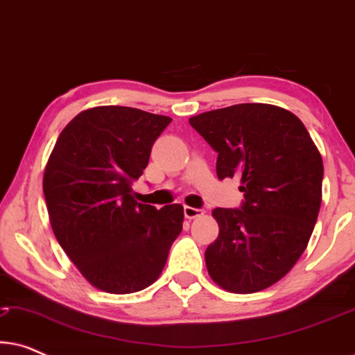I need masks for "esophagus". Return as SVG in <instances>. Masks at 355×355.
<instances>
[{
    "label": "esophagus",
    "instance_id": "obj_1",
    "mask_svg": "<svg viewBox=\"0 0 355 355\" xmlns=\"http://www.w3.org/2000/svg\"><path fill=\"white\" fill-rule=\"evenodd\" d=\"M203 211L202 208H193V207H184V216L187 218V220H193V218H198V216H202L203 215Z\"/></svg>",
    "mask_w": 355,
    "mask_h": 355
}]
</instances>
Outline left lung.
I'll return each mask as SVG.
<instances>
[{
    "instance_id": "left-lung-1",
    "label": "left lung",
    "mask_w": 355,
    "mask_h": 355,
    "mask_svg": "<svg viewBox=\"0 0 355 355\" xmlns=\"http://www.w3.org/2000/svg\"><path fill=\"white\" fill-rule=\"evenodd\" d=\"M189 123L218 153V178H239L244 192L241 208L211 213L220 234L205 250L208 275L234 294L270 288L289 273L313 232L322 155L302 121L275 105H232Z\"/></svg>"
}]
</instances>
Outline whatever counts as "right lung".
<instances>
[{"instance_id":"1","label":"right lung","mask_w":355,"mask_h":355,"mask_svg":"<svg viewBox=\"0 0 355 355\" xmlns=\"http://www.w3.org/2000/svg\"><path fill=\"white\" fill-rule=\"evenodd\" d=\"M171 118L129 106L82 111L62 129L43 174L58 242L96 289L130 294L158 279L184 208L134 198L155 140Z\"/></svg>"}]
</instances>
